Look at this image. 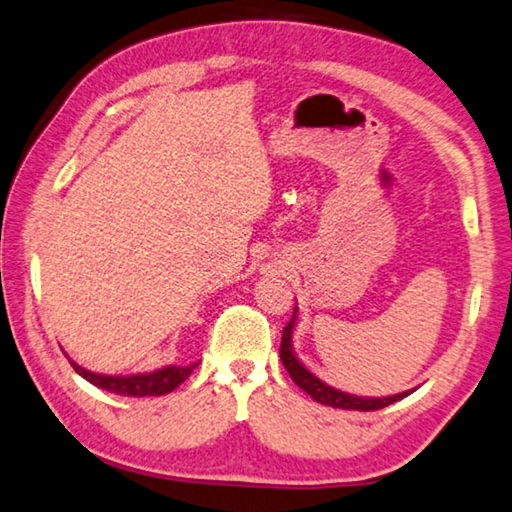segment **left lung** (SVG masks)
<instances>
[{"label":"left lung","mask_w":512,"mask_h":512,"mask_svg":"<svg viewBox=\"0 0 512 512\" xmlns=\"http://www.w3.org/2000/svg\"><path fill=\"white\" fill-rule=\"evenodd\" d=\"M294 323H296V307H294V316L287 323V328L282 330V342H280V360L285 364V369L289 371V376L294 383L312 396L314 401H319L323 405H330V408H342V410H360V412H369V410H380L387 408L396 401H401L403 396L412 394L403 392V394H394V396H383V399H362V396H353L346 392H339V389L330 387L314 376V373L307 371L300 360L294 355V348H291V332H294Z\"/></svg>","instance_id":"1"}]
</instances>
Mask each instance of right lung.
<instances>
[{"label":"right lung","instance_id":"right-lung-1","mask_svg":"<svg viewBox=\"0 0 512 512\" xmlns=\"http://www.w3.org/2000/svg\"><path fill=\"white\" fill-rule=\"evenodd\" d=\"M72 369H75L81 378H86L88 383L95 387L107 389L111 394L120 396H161L173 392L177 385H182L186 378L191 376V371L198 367V364H189V367H170L150 371V373H136V376H104V373H93L86 371L70 360Z\"/></svg>","mask_w":512,"mask_h":512}]
</instances>
